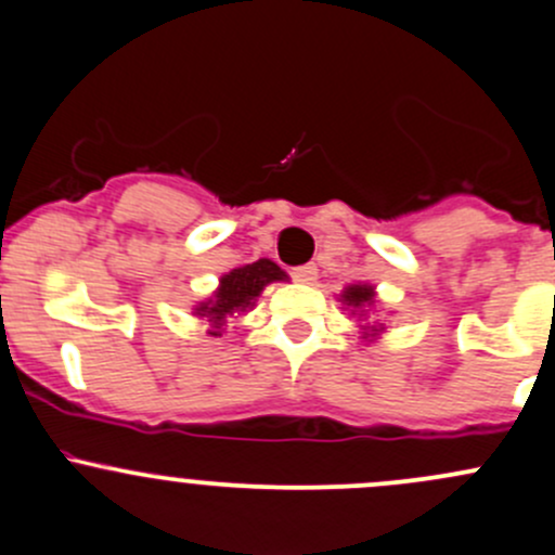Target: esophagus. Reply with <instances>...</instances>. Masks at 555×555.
<instances>
[{"instance_id":"34e87169","label":"esophagus","mask_w":555,"mask_h":555,"mask_svg":"<svg viewBox=\"0 0 555 555\" xmlns=\"http://www.w3.org/2000/svg\"><path fill=\"white\" fill-rule=\"evenodd\" d=\"M294 280L296 283H315L318 280V270L312 264H305V267H296L294 270Z\"/></svg>"}]
</instances>
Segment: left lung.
Here are the masks:
<instances>
[{
    "mask_svg": "<svg viewBox=\"0 0 555 555\" xmlns=\"http://www.w3.org/2000/svg\"><path fill=\"white\" fill-rule=\"evenodd\" d=\"M374 296H376L374 285H347V288L341 291V305L352 307V315H356V312H365L371 305H374ZM379 328H374V325H371V331H379Z\"/></svg>",
    "mask_w": 555,
    "mask_h": 555,
    "instance_id": "left-lung-1",
    "label": "left lung"
}]
</instances>
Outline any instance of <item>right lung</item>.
I'll list each match as a JSON object with an SVG mask.
<instances>
[{
    "label": "right lung",
    "mask_w": 555,
    "mask_h": 555,
    "mask_svg": "<svg viewBox=\"0 0 555 555\" xmlns=\"http://www.w3.org/2000/svg\"><path fill=\"white\" fill-rule=\"evenodd\" d=\"M275 280H285V272L270 259H259L254 264L237 267V270L227 272L219 280V288L214 291L208 301H199L194 307V315L208 318V334L221 336V325L227 323V318L250 310L256 305V296L264 291V285L275 283Z\"/></svg>",
    "instance_id": "right-lung-1"
}]
</instances>
